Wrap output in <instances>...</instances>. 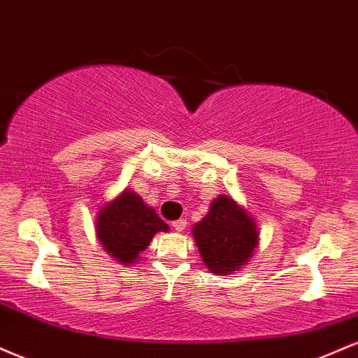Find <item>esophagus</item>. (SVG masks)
Masks as SVG:
<instances>
[{"label":"esophagus","mask_w":358,"mask_h":358,"mask_svg":"<svg viewBox=\"0 0 358 358\" xmlns=\"http://www.w3.org/2000/svg\"><path fill=\"white\" fill-rule=\"evenodd\" d=\"M172 226H174L176 231H179V233H180V231H184L187 228V221L186 220H178V221L172 222Z\"/></svg>","instance_id":"34e87169"}]
</instances>
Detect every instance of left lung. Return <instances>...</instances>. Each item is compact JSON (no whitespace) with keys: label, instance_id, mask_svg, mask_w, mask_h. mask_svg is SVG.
Instances as JSON below:
<instances>
[{"label":"left lung","instance_id":"1","mask_svg":"<svg viewBox=\"0 0 358 358\" xmlns=\"http://www.w3.org/2000/svg\"><path fill=\"white\" fill-rule=\"evenodd\" d=\"M192 233L211 273L238 271L258 248L255 221L228 196L213 201L209 213L192 228Z\"/></svg>","mask_w":358,"mask_h":358}]
</instances>
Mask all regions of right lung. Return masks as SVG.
Segmentation results:
<instances>
[{
  "label": "right lung",
  "instance_id": "obj_1",
  "mask_svg": "<svg viewBox=\"0 0 358 358\" xmlns=\"http://www.w3.org/2000/svg\"><path fill=\"white\" fill-rule=\"evenodd\" d=\"M169 226L147 208L144 201L134 192H122L119 199L107 204L96 217V236L103 250L122 264L134 263L149 246L157 231Z\"/></svg>",
  "mask_w": 358,
  "mask_h": 358
}]
</instances>
